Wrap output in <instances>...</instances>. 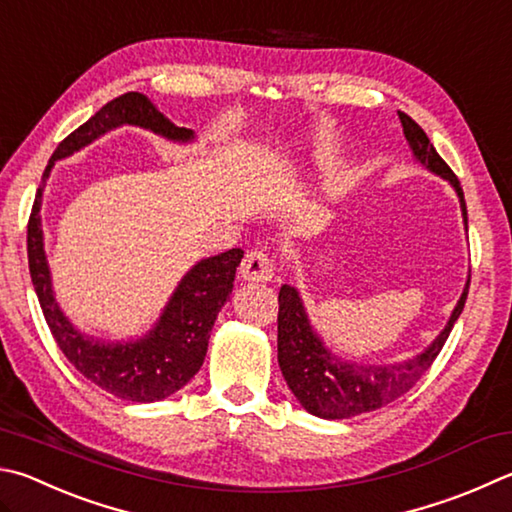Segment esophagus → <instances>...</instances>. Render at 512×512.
Instances as JSON below:
<instances>
[{
	"mask_svg": "<svg viewBox=\"0 0 512 512\" xmlns=\"http://www.w3.org/2000/svg\"><path fill=\"white\" fill-rule=\"evenodd\" d=\"M239 273L248 282H268L275 273V262L264 250H250L241 262Z\"/></svg>",
	"mask_w": 512,
	"mask_h": 512,
	"instance_id": "34e87169",
	"label": "esophagus"
}]
</instances>
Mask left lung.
Instances as JSON below:
<instances>
[{
    "mask_svg": "<svg viewBox=\"0 0 512 512\" xmlns=\"http://www.w3.org/2000/svg\"><path fill=\"white\" fill-rule=\"evenodd\" d=\"M398 116H401L403 134L416 159L427 170L448 179L452 188L457 190L463 221L468 224L466 199H463L457 174L436 154L430 138L425 136L418 123H414L403 111H398ZM468 288L470 280L466 288H463L461 300L454 306L448 327L439 333V338L423 353H418L412 360L398 362V365L367 367L358 365V362H342L329 349H324L322 340L315 336L309 318H306L300 295H297L293 286L284 284L280 288V313H277V360H280V369L288 389L295 394L306 412L320 418H331V421L333 418H349L380 410V407L410 392L418 383V378L432 367L434 358L441 353L454 322H457L463 311Z\"/></svg>",
    "mask_w": 512,
    "mask_h": 512,
    "instance_id": "obj_1",
    "label": "left lung"
}]
</instances>
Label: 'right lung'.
I'll return each instance as SVG.
<instances>
[{
  "label": "right lung",
  "instance_id": "add662e5",
  "mask_svg": "<svg viewBox=\"0 0 512 512\" xmlns=\"http://www.w3.org/2000/svg\"><path fill=\"white\" fill-rule=\"evenodd\" d=\"M118 125H141L152 129L154 134L172 138V141H190L192 138V129L172 125L152 105L150 98L138 91H127V94L107 102L85 125H80L76 132L64 138L58 150L53 152L31 208L29 226H26V248H29V271L44 320L71 365L91 383L123 401L154 403L179 392L201 369L212 324L232 293L235 271L244 257V250L232 248L217 257L201 259L181 280L170 304L165 306L159 324L141 340L123 342V345L107 342L105 345V342L85 338L73 329L60 306L55 304L51 291L40 224L42 190L55 161L78 152L80 147L89 145L94 138Z\"/></svg>",
  "mask_w": 512,
  "mask_h": 512
}]
</instances>
